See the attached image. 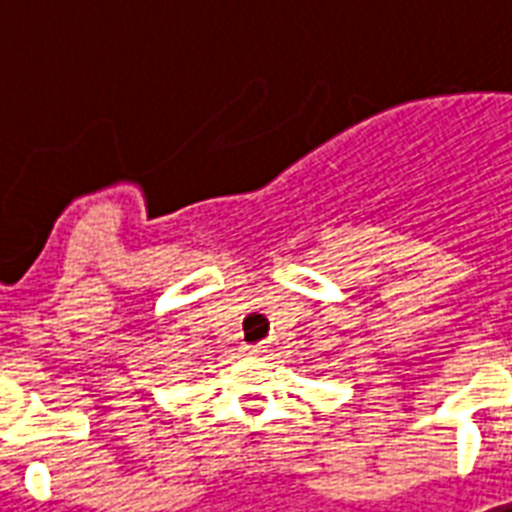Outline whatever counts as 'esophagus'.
Listing matches in <instances>:
<instances>
[{"mask_svg": "<svg viewBox=\"0 0 512 512\" xmlns=\"http://www.w3.org/2000/svg\"><path fill=\"white\" fill-rule=\"evenodd\" d=\"M244 353H247V356H260V353H263V345H244Z\"/></svg>", "mask_w": 512, "mask_h": 512, "instance_id": "obj_1", "label": "esophagus"}]
</instances>
